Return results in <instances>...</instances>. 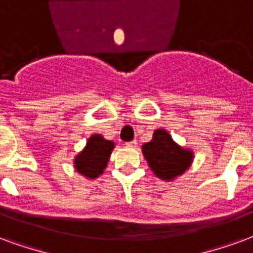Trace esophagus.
Returning <instances> with one entry per match:
<instances>
[{
    "label": "esophagus",
    "mask_w": 253,
    "mask_h": 253,
    "mask_svg": "<svg viewBox=\"0 0 253 253\" xmlns=\"http://www.w3.org/2000/svg\"><path fill=\"white\" fill-rule=\"evenodd\" d=\"M136 145H138V142L134 139V141H130V142H127L126 146H128V147H136Z\"/></svg>",
    "instance_id": "1"
}]
</instances>
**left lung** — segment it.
<instances>
[{
    "mask_svg": "<svg viewBox=\"0 0 253 253\" xmlns=\"http://www.w3.org/2000/svg\"><path fill=\"white\" fill-rule=\"evenodd\" d=\"M142 151L155 175L165 181L181 175L193 160V153L177 145L162 128L155 130L153 139L142 146Z\"/></svg>",
    "mask_w": 253,
    "mask_h": 253,
    "instance_id": "left-lung-1",
    "label": "left lung"
}]
</instances>
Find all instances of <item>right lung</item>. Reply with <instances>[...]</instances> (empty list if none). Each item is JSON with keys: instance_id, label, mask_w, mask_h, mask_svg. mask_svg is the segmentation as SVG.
<instances>
[{"instance_id": "1", "label": "right lung", "mask_w": 253, "mask_h": 253, "mask_svg": "<svg viewBox=\"0 0 253 253\" xmlns=\"http://www.w3.org/2000/svg\"><path fill=\"white\" fill-rule=\"evenodd\" d=\"M114 142L104 139L99 134H93L87 142L84 150L75 158V168L87 178H96L106 169Z\"/></svg>"}]
</instances>
